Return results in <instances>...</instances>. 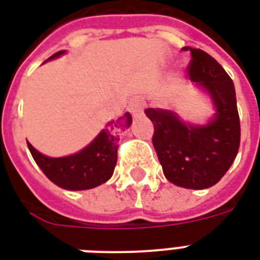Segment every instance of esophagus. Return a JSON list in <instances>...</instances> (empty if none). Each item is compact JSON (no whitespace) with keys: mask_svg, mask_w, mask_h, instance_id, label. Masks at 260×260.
<instances>
[{"mask_svg":"<svg viewBox=\"0 0 260 260\" xmlns=\"http://www.w3.org/2000/svg\"><path fill=\"white\" fill-rule=\"evenodd\" d=\"M144 106H146V101H144L143 96L140 95H136L129 101V105H128V110H129L134 116L139 114V113L143 112Z\"/></svg>","mask_w":260,"mask_h":260,"instance_id":"1","label":"esophagus"}]
</instances>
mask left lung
I'll list each match as a JSON object with an SVG mask.
<instances>
[{
    "label": "left lung",
    "instance_id": "obj_1",
    "mask_svg": "<svg viewBox=\"0 0 260 260\" xmlns=\"http://www.w3.org/2000/svg\"><path fill=\"white\" fill-rule=\"evenodd\" d=\"M191 53L187 67L192 82L209 91L217 113L205 126L180 121L169 110L148 108L146 116L154 124L152 144L165 177L178 187L205 189L217 184L235 161L240 146V117L231 76L201 49L183 47Z\"/></svg>",
    "mask_w": 260,
    "mask_h": 260
}]
</instances>
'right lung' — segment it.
Listing matches in <instances>:
<instances>
[{
    "instance_id": "obj_1",
    "label": "right lung",
    "mask_w": 260,
    "mask_h": 260,
    "mask_svg": "<svg viewBox=\"0 0 260 260\" xmlns=\"http://www.w3.org/2000/svg\"><path fill=\"white\" fill-rule=\"evenodd\" d=\"M62 53V50L58 51L49 59ZM131 122L132 116L126 112L116 121L109 122L108 128H105L90 146L77 154L64 158H49L37 151L28 142L27 144L34 161L55 185L69 191L91 189L106 183L112 177L117 164L120 135L131 125Z\"/></svg>"
}]
</instances>
